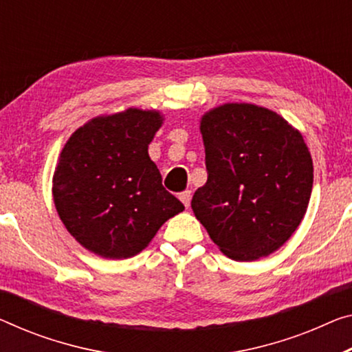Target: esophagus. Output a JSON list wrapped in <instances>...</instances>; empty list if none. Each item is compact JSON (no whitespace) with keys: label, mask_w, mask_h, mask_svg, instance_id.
Instances as JSON below:
<instances>
[{"label":"esophagus","mask_w":352,"mask_h":352,"mask_svg":"<svg viewBox=\"0 0 352 352\" xmlns=\"http://www.w3.org/2000/svg\"><path fill=\"white\" fill-rule=\"evenodd\" d=\"M179 199L182 201V204L186 208H188L190 206V199H192V192L190 190H186V192H182V193H179Z\"/></svg>","instance_id":"obj_1"}]
</instances>
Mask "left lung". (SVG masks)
I'll list each match as a JSON object with an SVG mask.
<instances>
[{
	"mask_svg": "<svg viewBox=\"0 0 352 352\" xmlns=\"http://www.w3.org/2000/svg\"><path fill=\"white\" fill-rule=\"evenodd\" d=\"M208 181L195 192V217L221 252L255 261L278 250L307 212L313 162L300 132L272 110L225 104L199 124Z\"/></svg>",
	"mask_w": 352,
	"mask_h": 352,
	"instance_id": "obj_1",
	"label": "left lung"
}]
</instances>
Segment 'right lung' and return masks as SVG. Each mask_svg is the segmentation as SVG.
<instances>
[{
  "instance_id": "obj_1",
  "label": "right lung",
  "mask_w": 352,
  "mask_h": 352,
  "mask_svg": "<svg viewBox=\"0 0 352 352\" xmlns=\"http://www.w3.org/2000/svg\"><path fill=\"white\" fill-rule=\"evenodd\" d=\"M164 118L129 108L77 129L59 154L53 201L67 231L102 258L135 256L184 204L162 186L148 146Z\"/></svg>"
}]
</instances>
